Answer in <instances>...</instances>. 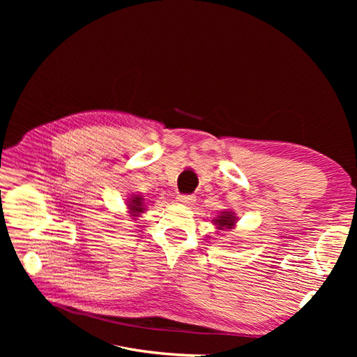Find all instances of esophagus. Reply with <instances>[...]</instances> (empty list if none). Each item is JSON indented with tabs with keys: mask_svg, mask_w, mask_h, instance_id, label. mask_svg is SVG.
Wrapping results in <instances>:
<instances>
[{
	"mask_svg": "<svg viewBox=\"0 0 357 357\" xmlns=\"http://www.w3.org/2000/svg\"><path fill=\"white\" fill-rule=\"evenodd\" d=\"M177 201H178L180 204L192 205L193 202H195V197H193V195H178V197H177Z\"/></svg>",
	"mask_w": 357,
	"mask_h": 357,
	"instance_id": "esophagus-1",
	"label": "esophagus"
}]
</instances>
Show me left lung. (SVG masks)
<instances>
[{
	"mask_svg": "<svg viewBox=\"0 0 357 357\" xmlns=\"http://www.w3.org/2000/svg\"><path fill=\"white\" fill-rule=\"evenodd\" d=\"M213 223L218 226V229H231L235 225V218L231 211H222V214L218 215V219H214Z\"/></svg>",
	"mask_w": 357,
	"mask_h": 357,
	"instance_id": "obj_1",
	"label": "left lung"
}]
</instances>
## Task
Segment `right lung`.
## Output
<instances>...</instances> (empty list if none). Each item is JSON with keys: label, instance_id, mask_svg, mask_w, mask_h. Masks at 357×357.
Instances as JSON below:
<instances>
[{"label": "right lung", "instance_id": "1", "mask_svg": "<svg viewBox=\"0 0 357 357\" xmlns=\"http://www.w3.org/2000/svg\"><path fill=\"white\" fill-rule=\"evenodd\" d=\"M128 208L131 210V214L134 215V218H137V214L143 213L146 210L144 205H143V197H139V195L132 197L131 199L128 201Z\"/></svg>", "mask_w": 357, "mask_h": 357}]
</instances>
